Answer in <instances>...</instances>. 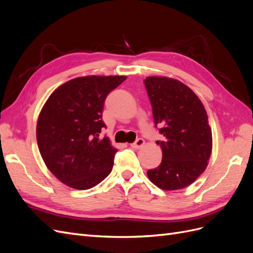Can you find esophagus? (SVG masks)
<instances>
[{
  "mask_svg": "<svg viewBox=\"0 0 253 253\" xmlns=\"http://www.w3.org/2000/svg\"><path fill=\"white\" fill-rule=\"evenodd\" d=\"M143 144H144V140H143L142 138H138L134 143L131 144V147H132L133 149H136V150H137V149L142 148Z\"/></svg>",
  "mask_w": 253,
  "mask_h": 253,
  "instance_id": "obj_1",
  "label": "esophagus"
}]
</instances>
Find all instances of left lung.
I'll list each match as a JSON object with an SVG mask.
<instances>
[{
  "label": "left lung",
  "mask_w": 253,
  "mask_h": 253,
  "mask_svg": "<svg viewBox=\"0 0 253 253\" xmlns=\"http://www.w3.org/2000/svg\"><path fill=\"white\" fill-rule=\"evenodd\" d=\"M153 117L163 140L160 165L147 172L149 179L166 191L183 189L194 182L208 166L212 132L201 99L182 82L168 77L144 80Z\"/></svg>",
  "instance_id": "1"
}]
</instances>
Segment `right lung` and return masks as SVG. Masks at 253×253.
<instances>
[{
    "instance_id": "right-lung-1",
    "label": "right lung",
    "mask_w": 253,
    "mask_h": 253,
    "mask_svg": "<svg viewBox=\"0 0 253 253\" xmlns=\"http://www.w3.org/2000/svg\"><path fill=\"white\" fill-rule=\"evenodd\" d=\"M126 76H85L52 91L37 122V141L48 170L66 186L87 190L108 176L117 149L99 139L104 100Z\"/></svg>"
}]
</instances>
